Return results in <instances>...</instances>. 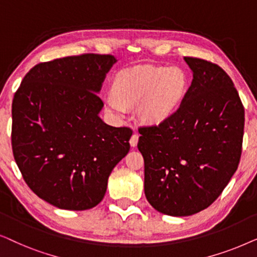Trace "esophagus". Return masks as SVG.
<instances>
[{
	"label": "esophagus",
	"instance_id": "esophagus-1",
	"mask_svg": "<svg viewBox=\"0 0 257 257\" xmlns=\"http://www.w3.org/2000/svg\"><path fill=\"white\" fill-rule=\"evenodd\" d=\"M138 140H139V135L138 133H133L131 139H130V144H131L132 147H136L137 144H138Z\"/></svg>",
	"mask_w": 257,
	"mask_h": 257
}]
</instances>
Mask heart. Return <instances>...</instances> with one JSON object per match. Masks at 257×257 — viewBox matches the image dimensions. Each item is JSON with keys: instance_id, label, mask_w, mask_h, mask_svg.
Masks as SVG:
<instances>
[{"instance_id": "heart-1", "label": "heart", "mask_w": 257, "mask_h": 257, "mask_svg": "<svg viewBox=\"0 0 257 257\" xmlns=\"http://www.w3.org/2000/svg\"><path fill=\"white\" fill-rule=\"evenodd\" d=\"M186 86L187 77L179 66H133L114 77L113 94L105 98V107L120 118L127 107L138 105V115L143 121L159 124L177 110Z\"/></svg>"}]
</instances>
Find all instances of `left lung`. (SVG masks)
Returning <instances> with one entry per match:
<instances>
[{
  "label": "left lung",
  "mask_w": 257,
  "mask_h": 257,
  "mask_svg": "<svg viewBox=\"0 0 257 257\" xmlns=\"http://www.w3.org/2000/svg\"><path fill=\"white\" fill-rule=\"evenodd\" d=\"M193 71L180 106L159 125L139 127L144 189L158 212L188 216L209 207L237 170L244 108L217 64L185 57Z\"/></svg>",
  "instance_id": "left-lung-1"
}]
</instances>
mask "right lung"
Here are the masks:
<instances>
[{
    "mask_svg": "<svg viewBox=\"0 0 257 257\" xmlns=\"http://www.w3.org/2000/svg\"><path fill=\"white\" fill-rule=\"evenodd\" d=\"M112 55L84 54L35 65L13 99L12 146L24 181L61 209L103 200L107 179L130 151L132 130L101 120L98 97Z\"/></svg>",
    "mask_w": 257,
    "mask_h": 257,
    "instance_id": "1",
    "label": "right lung"
}]
</instances>
